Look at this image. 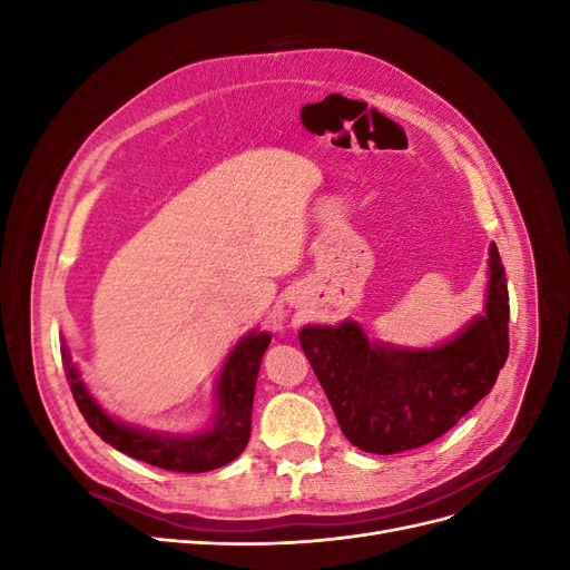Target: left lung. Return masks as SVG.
Wrapping results in <instances>:
<instances>
[{"label":"left lung","instance_id":"left-lung-1","mask_svg":"<svg viewBox=\"0 0 570 570\" xmlns=\"http://www.w3.org/2000/svg\"><path fill=\"white\" fill-rule=\"evenodd\" d=\"M485 312L435 347L368 340L356 321L304 325L299 344L358 450H416L454 428L485 396L509 356V289L497 245H490Z\"/></svg>","mask_w":570,"mask_h":570}]
</instances>
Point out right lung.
<instances>
[{"label":"right lung","mask_w":570,"mask_h":570,"mask_svg":"<svg viewBox=\"0 0 570 570\" xmlns=\"http://www.w3.org/2000/svg\"><path fill=\"white\" fill-rule=\"evenodd\" d=\"M271 335L266 331H252L230 350L216 383V413L209 428L197 433H159L128 423H120L99 406L82 383L78 366L71 361L66 344L61 356L66 377L73 400L95 433L137 461L157 465V469L178 473H206L220 469L245 452L252 430V404L258 366L268 350Z\"/></svg>","instance_id":"obj_1"}]
</instances>
